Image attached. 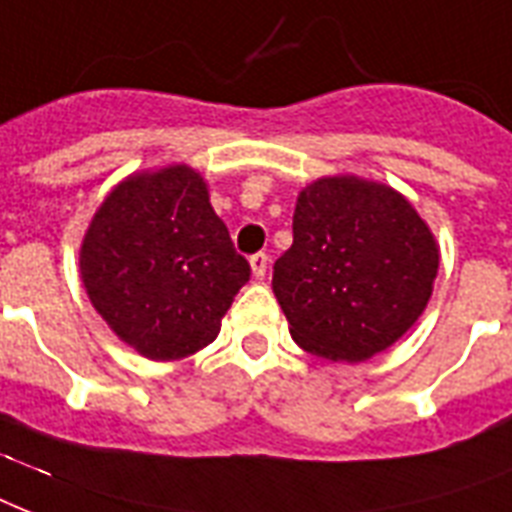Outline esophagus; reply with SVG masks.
<instances>
[{"mask_svg":"<svg viewBox=\"0 0 512 512\" xmlns=\"http://www.w3.org/2000/svg\"><path fill=\"white\" fill-rule=\"evenodd\" d=\"M267 267H269L267 253H253L251 269H253V277H256V280H264V275H267Z\"/></svg>","mask_w":512,"mask_h":512,"instance_id":"obj_1","label":"esophagus"}]
</instances>
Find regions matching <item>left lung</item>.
<instances>
[{
  "label": "left lung",
  "instance_id": "1",
  "mask_svg": "<svg viewBox=\"0 0 512 512\" xmlns=\"http://www.w3.org/2000/svg\"><path fill=\"white\" fill-rule=\"evenodd\" d=\"M438 275V245L390 186L320 178L296 200L293 245L275 261L272 291L293 342L358 363L417 323Z\"/></svg>",
  "mask_w": 512,
  "mask_h": 512
}]
</instances>
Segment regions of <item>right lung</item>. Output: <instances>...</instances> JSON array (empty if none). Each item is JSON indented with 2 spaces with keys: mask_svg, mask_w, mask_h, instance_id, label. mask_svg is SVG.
Returning <instances> with one entry per match:
<instances>
[{
  "mask_svg": "<svg viewBox=\"0 0 512 512\" xmlns=\"http://www.w3.org/2000/svg\"><path fill=\"white\" fill-rule=\"evenodd\" d=\"M79 269L109 328L152 360L208 347L251 280L205 181L186 165L122 181L87 229Z\"/></svg>",
  "mask_w": 512,
  "mask_h": 512,
  "instance_id": "obj_1",
  "label": "right lung"
}]
</instances>
